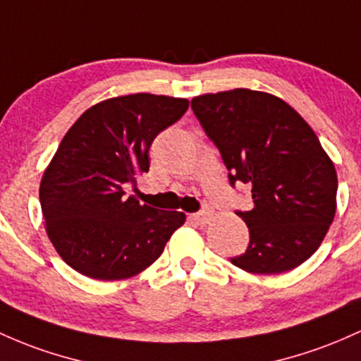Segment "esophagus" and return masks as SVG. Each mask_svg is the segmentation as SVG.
<instances>
[{
    "label": "esophagus",
    "mask_w": 361,
    "mask_h": 361,
    "mask_svg": "<svg viewBox=\"0 0 361 361\" xmlns=\"http://www.w3.org/2000/svg\"><path fill=\"white\" fill-rule=\"evenodd\" d=\"M211 216H212L211 209L204 207V209H202V211L192 214V216H190V217H192L193 223H197V224H207L209 221H211Z\"/></svg>",
    "instance_id": "obj_1"
}]
</instances>
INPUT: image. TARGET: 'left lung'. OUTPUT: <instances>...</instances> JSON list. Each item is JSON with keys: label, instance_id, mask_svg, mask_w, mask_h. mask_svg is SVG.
<instances>
[{"label": "left lung", "instance_id": "1", "mask_svg": "<svg viewBox=\"0 0 361 361\" xmlns=\"http://www.w3.org/2000/svg\"><path fill=\"white\" fill-rule=\"evenodd\" d=\"M192 109L228 168L231 187L252 188L250 231L231 264L252 274L298 267L322 243L336 214L338 174L315 132L283 99L250 89L204 94Z\"/></svg>", "mask_w": 361, "mask_h": 361}]
</instances>
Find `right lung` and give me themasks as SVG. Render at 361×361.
<instances>
[{
	"label": "right lung",
	"mask_w": 361,
	"mask_h": 361,
	"mask_svg": "<svg viewBox=\"0 0 361 361\" xmlns=\"http://www.w3.org/2000/svg\"><path fill=\"white\" fill-rule=\"evenodd\" d=\"M180 97L130 94L99 102L71 125L39 188L51 243L77 272L132 277L156 262L185 214L126 197L149 171V149L187 113Z\"/></svg>",
	"instance_id": "obj_1"
}]
</instances>
